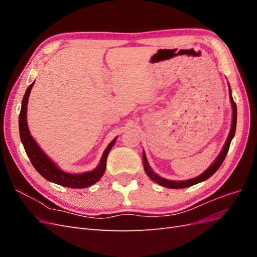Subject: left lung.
<instances>
[{
  "mask_svg": "<svg viewBox=\"0 0 257 257\" xmlns=\"http://www.w3.org/2000/svg\"><path fill=\"white\" fill-rule=\"evenodd\" d=\"M228 90H229V99H230V104H231V108H232L231 127H230V132H229V135H228V137L226 139V142H225L221 152L219 153V155H217L216 159L214 160V162L212 163V164L210 165L203 174L195 177V178H193V179H189V180H183V181L168 180V179L162 178V177H160L159 175H157V174L153 172L151 166L149 165V163H148L146 153L144 151L143 152L144 169H145L146 174L148 175V177H149L152 181H154L155 183H158V184H160L162 186H165V188H168V189H184V188H189V186H192L194 184H197L199 182H203V181L207 180V179H209L210 177H211L216 172V170L220 168L223 161L225 160V157H226V154L228 152V149H229V146H230V143L232 141V138H234V136H235L236 124H237V106H236V104L234 102V99H232L231 89H230L229 83H228Z\"/></svg>",
  "mask_w": 257,
  "mask_h": 257,
  "instance_id": "8db88e82",
  "label": "left lung"
}]
</instances>
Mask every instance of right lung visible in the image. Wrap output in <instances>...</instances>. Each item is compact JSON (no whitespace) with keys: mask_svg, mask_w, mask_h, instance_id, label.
<instances>
[{"mask_svg":"<svg viewBox=\"0 0 257 257\" xmlns=\"http://www.w3.org/2000/svg\"><path fill=\"white\" fill-rule=\"evenodd\" d=\"M34 82L31 83L26 91V94L23 96L21 103V110L19 114L20 139L23 147H25L27 155L29 157L31 163H32V165L37 172L45 179H47L48 181L62 186H66V188L83 189L96 183L105 173L108 153L111 150V148L115 144V141L118 137H115L113 141L107 146L98 165L94 169L91 170V172L82 174H69L63 172V170H62L56 163L42 150V148L38 146V144L35 142V139L30 134L27 121V109L29 96L31 90H32V87L34 85Z\"/></svg>","mask_w":257,"mask_h":257,"instance_id":"obj_1","label":"right lung"}]
</instances>
